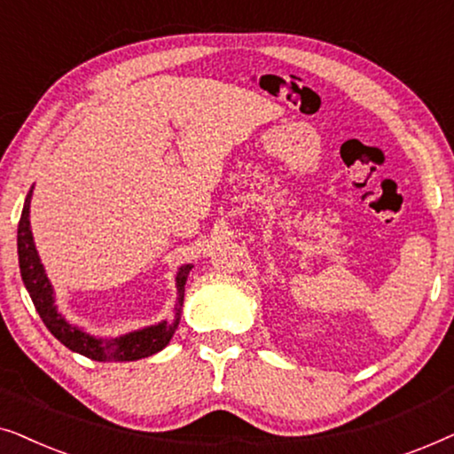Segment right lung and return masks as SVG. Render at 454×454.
<instances>
[{
  "label": "right lung",
  "mask_w": 454,
  "mask_h": 454,
  "mask_svg": "<svg viewBox=\"0 0 454 454\" xmlns=\"http://www.w3.org/2000/svg\"><path fill=\"white\" fill-rule=\"evenodd\" d=\"M30 196H33V188H30L27 194L20 223H18V264H20L24 287H27L30 300H33L36 312H39L41 320L45 322L49 333H51L59 343H64L70 351H76L80 356L95 359V362H136V359L148 357L167 347L179 325L185 281H188L192 264H184L176 277L177 303L173 320H163L159 322V325L140 328V331L121 334V337L114 339L92 337V334L84 333L82 328L70 325V322L58 312L53 287L45 275V269H43L41 258L39 254H36L33 241V231H30Z\"/></svg>",
  "instance_id": "obj_1"
}]
</instances>
